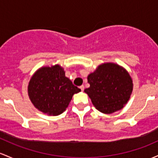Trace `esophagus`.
I'll return each mask as SVG.
<instances>
[{
  "label": "esophagus",
  "instance_id": "1",
  "mask_svg": "<svg viewBox=\"0 0 158 158\" xmlns=\"http://www.w3.org/2000/svg\"><path fill=\"white\" fill-rule=\"evenodd\" d=\"M79 88L81 89V91H84V85H81L80 87H79Z\"/></svg>",
  "mask_w": 158,
  "mask_h": 158
}]
</instances>
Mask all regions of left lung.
Here are the masks:
<instances>
[{"label": "left lung", "instance_id": "8db88e82", "mask_svg": "<svg viewBox=\"0 0 158 158\" xmlns=\"http://www.w3.org/2000/svg\"><path fill=\"white\" fill-rule=\"evenodd\" d=\"M90 87L85 92L97 110L111 114L121 110L131 98L133 81L124 67L114 63L99 65L88 76Z\"/></svg>", "mask_w": 158, "mask_h": 158}]
</instances>
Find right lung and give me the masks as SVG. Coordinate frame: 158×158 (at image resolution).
<instances>
[{"instance_id": "1", "label": "right lung", "mask_w": 158, "mask_h": 158, "mask_svg": "<svg viewBox=\"0 0 158 158\" xmlns=\"http://www.w3.org/2000/svg\"><path fill=\"white\" fill-rule=\"evenodd\" d=\"M81 89L65 76L60 65L43 67L34 73L29 82L27 92L38 110L49 115H58L68 106L74 94Z\"/></svg>"}]
</instances>
